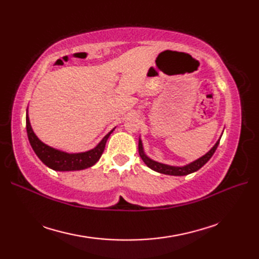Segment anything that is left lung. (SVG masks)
<instances>
[{
  "instance_id": "left-lung-1",
  "label": "left lung",
  "mask_w": 259,
  "mask_h": 259,
  "mask_svg": "<svg viewBox=\"0 0 259 259\" xmlns=\"http://www.w3.org/2000/svg\"><path fill=\"white\" fill-rule=\"evenodd\" d=\"M219 141H221V139L216 142V145H214L211 149L206 153L205 156H202L201 158L197 159L196 161L187 164V166H185V167H172V166H168V164H163V163L151 160V159H149L145 155L144 149H142L141 140H139V155L142 159V161H144L150 169L155 170V171H157V172L170 175V176H186V175H189L191 172H195V171H197V170H199L203 166V164H205L209 160V159L212 157V155L214 153V151H216L217 147L219 145Z\"/></svg>"
}]
</instances>
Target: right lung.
Returning <instances> with one entry per match:
<instances>
[{
    "label": "right lung",
    "instance_id": "add662e5",
    "mask_svg": "<svg viewBox=\"0 0 259 259\" xmlns=\"http://www.w3.org/2000/svg\"><path fill=\"white\" fill-rule=\"evenodd\" d=\"M26 133L32 149L34 150L36 156L40 158V160L45 163L46 166L53 170H58V171H70V170H82L93 166V164H95L102 156L107 140L112 131H110V133L104 137L100 144H99L95 149L81 153H67L53 149V148L43 144L42 141L37 139V137L34 135V133H33L27 114Z\"/></svg>",
    "mask_w": 259,
    "mask_h": 259
}]
</instances>
